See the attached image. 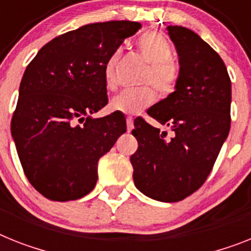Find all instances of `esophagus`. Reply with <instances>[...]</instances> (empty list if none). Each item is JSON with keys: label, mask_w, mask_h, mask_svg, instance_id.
I'll return each mask as SVG.
<instances>
[{"label": "esophagus", "mask_w": 251, "mask_h": 251, "mask_svg": "<svg viewBox=\"0 0 251 251\" xmlns=\"http://www.w3.org/2000/svg\"><path fill=\"white\" fill-rule=\"evenodd\" d=\"M126 126H127V131H131L134 129V119H132L131 116L126 117Z\"/></svg>", "instance_id": "34e87169"}]
</instances>
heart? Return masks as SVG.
Instances as JSON below:
<instances>
[{"label": "heart", "instance_id": "1", "mask_svg": "<svg viewBox=\"0 0 251 251\" xmlns=\"http://www.w3.org/2000/svg\"><path fill=\"white\" fill-rule=\"evenodd\" d=\"M136 50L140 57L148 62L142 80L147 85L124 90L109 102V108L124 115H135L153 104L157 100V90L161 97L171 96L180 81V69L172 60V44L162 33L151 30L140 35L136 42ZM119 58L120 50H116L104 64L103 75L108 89L116 88V65Z\"/></svg>", "mask_w": 251, "mask_h": 251}]
</instances>
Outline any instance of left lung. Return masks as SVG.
<instances>
[{
  "mask_svg": "<svg viewBox=\"0 0 251 251\" xmlns=\"http://www.w3.org/2000/svg\"><path fill=\"white\" fill-rule=\"evenodd\" d=\"M167 30L180 57V81L147 112L170 126L174 136L136 117L132 135L138 151L130 162L138 190L175 203L201 189L228 135L231 79L220 54L197 33L177 25Z\"/></svg>",
  "mask_w": 251,
  "mask_h": 251,
  "instance_id": "left-lung-1",
  "label": "left lung"
}]
</instances>
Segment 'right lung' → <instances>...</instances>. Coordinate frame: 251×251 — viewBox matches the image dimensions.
<instances>
[{"instance_id": "add662e5", "label": "right lung", "mask_w": 251, "mask_h": 251, "mask_svg": "<svg viewBox=\"0 0 251 251\" xmlns=\"http://www.w3.org/2000/svg\"><path fill=\"white\" fill-rule=\"evenodd\" d=\"M140 28L126 20L84 25L44 44L26 66L11 134L25 176L44 198L75 201L96 186L98 161L126 131V120L89 115L108 103L107 58Z\"/></svg>"}]
</instances>
